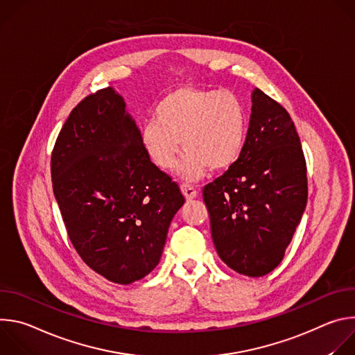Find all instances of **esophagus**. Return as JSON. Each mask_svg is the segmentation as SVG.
Here are the masks:
<instances>
[{
    "label": "esophagus",
    "instance_id": "34e87169",
    "mask_svg": "<svg viewBox=\"0 0 355 355\" xmlns=\"http://www.w3.org/2000/svg\"><path fill=\"white\" fill-rule=\"evenodd\" d=\"M181 192H182V195L185 196V199H187V200H192L193 198H196V196H198V191H196L193 187L187 185V184L181 185Z\"/></svg>",
    "mask_w": 355,
    "mask_h": 355
}]
</instances>
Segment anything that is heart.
<instances>
[{
	"label": "heart",
	"instance_id": "b5f03b06",
	"mask_svg": "<svg viewBox=\"0 0 355 355\" xmlns=\"http://www.w3.org/2000/svg\"><path fill=\"white\" fill-rule=\"evenodd\" d=\"M245 126V111L236 94L178 87L162 98L155 119L141 126L140 141L148 160L160 170L173 168L182 146L185 155L178 174L196 181L208 168L225 171L236 164Z\"/></svg>",
	"mask_w": 355,
	"mask_h": 355
}]
</instances>
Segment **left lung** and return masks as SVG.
Instances as JSON below:
<instances>
[{
	"mask_svg": "<svg viewBox=\"0 0 355 355\" xmlns=\"http://www.w3.org/2000/svg\"><path fill=\"white\" fill-rule=\"evenodd\" d=\"M204 200L229 268L263 277L278 267L306 208V163L289 114L261 89L251 92L240 159L204 188Z\"/></svg>",
	"mask_w": 355,
	"mask_h": 355,
	"instance_id": "left-lung-1",
	"label": "left lung"
}]
</instances>
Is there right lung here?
Here are the masks:
<instances>
[{"label": "right lung", "instance_id": "1", "mask_svg": "<svg viewBox=\"0 0 355 355\" xmlns=\"http://www.w3.org/2000/svg\"><path fill=\"white\" fill-rule=\"evenodd\" d=\"M52 182L69 237L91 270L129 285L157 267L185 199L148 160L112 87L71 111L52 153Z\"/></svg>", "mask_w": 355, "mask_h": 355}]
</instances>
